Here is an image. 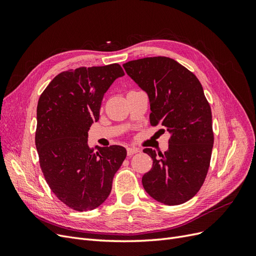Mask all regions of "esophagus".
<instances>
[{
  "mask_svg": "<svg viewBox=\"0 0 256 256\" xmlns=\"http://www.w3.org/2000/svg\"><path fill=\"white\" fill-rule=\"evenodd\" d=\"M138 152V147H134V146H128L127 147V154H129V156H131V154H136Z\"/></svg>",
  "mask_w": 256,
  "mask_h": 256,
  "instance_id": "obj_1",
  "label": "esophagus"
}]
</instances>
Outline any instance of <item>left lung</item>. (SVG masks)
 Masks as SVG:
<instances>
[{"instance_id":"obj_1","label":"left lung","mask_w":256,"mask_h":256,"mask_svg":"<svg viewBox=\"0 0 256 256\" xmlns=\"http://www.w3.org/2000/svg\"><path fill=\"white\" fill-rule=\"evenodd\" d=\"M122 67L148 96L152 125L159 124L171 134L164 154L143 150L152 159V170L142 177L143 187L164 205L187 202L202 187L214 146L212 110L202 84L166 56L130 60Z\"/></svg>"}]
</instances>
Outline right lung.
Listing matches in <instances>:
<instances>
[{
	"label": "right lung",
	"instance_id": "add662e5",
	"mask_svg": "<svg viewBox=\"0 0 256 256\" xmlns=\"http://www.w3.org/2000/svg\"><path fill=\"white\" fill-rule=\"evenodd\" d=\"M122 76L118 64L67 70L38 100L35 144L42 171L56 198L74 210H92L104 202L127 156L120 145L98 147L94 152L88 144L104 95Z\"/></svg>",
	"mask_w": 256,
	"mask_h": 256
}]
</instances>
